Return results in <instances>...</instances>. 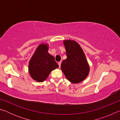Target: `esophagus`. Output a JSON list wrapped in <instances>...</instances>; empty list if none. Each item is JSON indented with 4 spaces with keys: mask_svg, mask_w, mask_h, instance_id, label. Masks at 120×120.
<instances>
[{
    "mask_svg": "<svg viewBox=\"0 0 120 120\" xmlns=\"http://www.w3.org/2000/svg\"><path fill=\"white\" fill-rule=\"evenodd\" d=\"M61 64V61H60V62H58V64H59V67H60Z\"/></svg>",
    "mask_w": 120,
    "mask_h": 120,
    "instance_id": "1",
    "label": "esophagus"
}]
</instances>
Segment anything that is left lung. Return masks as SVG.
<instances>
[{"label":"left lung","instance_id":"obj_1","mask_svg":"<svg viewBox=\"0 0 120 120\" xmlns=\"http://www.w3.org/2000/svg\"><path fill=\"white\" fill-rule=\"evenodd\" d=\"M67 59L61 64L66 78L73 84L82 82L89 73V66L79 44L74 40H64Z\"/></svg>","mask_w":120,"mask_h":120}]
</instances>
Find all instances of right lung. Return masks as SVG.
<instances>
[{"mask_svg":"<svg viewBox=\"0 0 120 120\" xmlns=\"http://www.w3.org/2000/svg\"><path fill=\"white\" fill-rule=\"evenodd\" d=\"M48 43L38 46L28 64V72L33 80L38 82L45 80L50 72L59 67L53 56L48 52Z\"/></svg>","mask_w":120,"mask_h":120,"instance_id":"right-lung-1","label":"right lung"}]
</instances>
